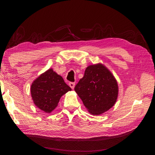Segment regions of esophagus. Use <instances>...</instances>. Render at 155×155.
Here are the masks:
<instances>
[{"label": "esophagus", "instance_id": "esophagus-1", "mask_svg": "<svg viewBox=\"0 0 155 155\" xmlns=\"http://www.w3.org/2000/svg\"><path fill=\"white\" fill-rule=\"evenodd\" d=\"M69 85L72 89H74V86H75V83L74 82H70V83H69Z\"/></svg>", "mask_w": 155, "mask_h": 155}]
</instances>
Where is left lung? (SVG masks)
Returning <instances> with one entry per match:
<instances>
[{"mask_svg": "<svg viewBox=\"0 0 155 155\" xmlns=\"http://www.w3.org/2000/svg\"><path fill=\"white\" fill-rule=\"evenodd\" d=\"M74 90L88 111L103 114L114 105L118 94L117 81L109 70L101 64L86 68Z\"/></svg>", "mask_w": 155, "mask_h": 155, "instance_id": "1", "label": "left lung"}]
</instances>
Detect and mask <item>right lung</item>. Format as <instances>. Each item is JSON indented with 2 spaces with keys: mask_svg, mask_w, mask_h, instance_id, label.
I'll use <instances>...</instances> for the list:
<instances>
[{
  "mask_svg": "<svg viewBox=\"0 0 155 155\" xmlns=\"http://www.w3.org/2000/svg\"><path fill=\"white\" fill-rule=\"evenodd\" d=\"M71 90L64 78L49 69L34 81L31 87V96L39 109L51 113L55 109L61 97Z\"/></svg>",
  "mask_w": 155,
  "mask_h": 155,
  "instance_id": "1",
  "label": "right lung"
}]
</instances>
